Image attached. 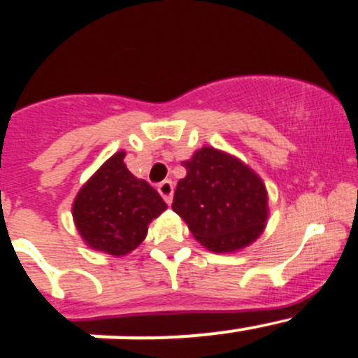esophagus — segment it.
<instances>
[{
	"label": "esophagus",
	"mask_w": 358,
	"mask_h": 358,
	"mask_svg": "<svg viewBox=\"0 0 358 358\" xmlns=\"http://www.w3.org/2000/svg\"><path fill=\"white\" fill-rule=\"evenodd\" d=\"M157 190H159V194L162 196V199H164L169 204V202H171V199H173V182H169V180H164V182L159 183Z\"/></svg>",
	"instance_id": "34e87169"
}]
</instances>
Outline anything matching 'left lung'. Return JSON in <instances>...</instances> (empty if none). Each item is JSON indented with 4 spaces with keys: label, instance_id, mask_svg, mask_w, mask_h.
<instances>
[{
    "label": "left lung",
    "instance_id": "left-lung-1",
    "mask_svg": "<svg viewBox=\"0 0 358 358\" xmlns=\"http://www.w3.org/2000/svg\"><path fill=\"white\" fill-rule=\"evenodd\" d=\"M187 176L176 185L173 211L213 252H234L255 243L268 218L262 178L237 157L202 147L183 161Z\"/></svg>",
    "mask_w": 358,
    "mask_h": 358
}]
</instances>
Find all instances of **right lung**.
Returning <instances> with one entry per match:
<instances>
[{"mask_svg": "<svg viewBox=\"0 0 358 358\" xmlns=\"http://www.w3.org/2000/svg\"><path fill=\"white\" fill-rule=\"evenodd\" d=\"M124 156L121 150L107 159L72 204V218L83 241L117 258L138 248L149 223L168 208L145 180L129 173Z\"/></svg>", "mask_w": 358, "mask_h": 358, "instance_id": "1", "label": "right lung"}]
</instances>
